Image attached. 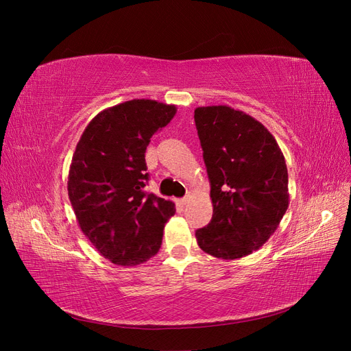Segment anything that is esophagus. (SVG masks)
Masks as SVG:
<instances>
[{"mask_svg":"<svg viewBox=\"0 0 351 351\" xmlns=\"http://www.w3.org/2000/svg\"><path fill=\"white\" fill-rule=\"evenodd\" d=\"M189 200H190V196L187 195V196H184V197H182V199H180V200H178V204H180V205H186Z\"/></svg>","mask_w":351,"mask_h":351,"instance_id":"1","label":"esophagus"}]
</instances>
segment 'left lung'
I'll list each match as a JSON object with an SVG mask.
<instances>
[{"mask_svg": "<svg viewBox=\"0 0 351 351\" xmlns=\"http://www.w3.org/2000/svg\"><path fill=\"white\" fill-rule=\"evenodd\" d=\"M214 214L196 230L199 247L219 259L258 250L289 208V173L267 127L228 105L195 110Z\"/></svg>", "mask_w": 351, "mask_h": 351, "instance_id": "8db88e82", "label": "left lung"}]
</instances>
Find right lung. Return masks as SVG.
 <instances>
[{
	"label": "right lung",
	"instance_id": "obj_1",
	"mask_svg": "<svg viewBox=\"0 0 351 351\" xmlns=\"http://www.w3.org/2000/svg\"><path fill=\"white\" fill-rule=\"evenodd\" d=\"M176 105L133 99L101 111L86 125L69 171V197L83 234L105 259L134 267L158 253L171 200L146 193L145 152L173 120Z\"/></svg>",
	"mask_w": 351,
	"mask_h": 351
}]
</instances>
